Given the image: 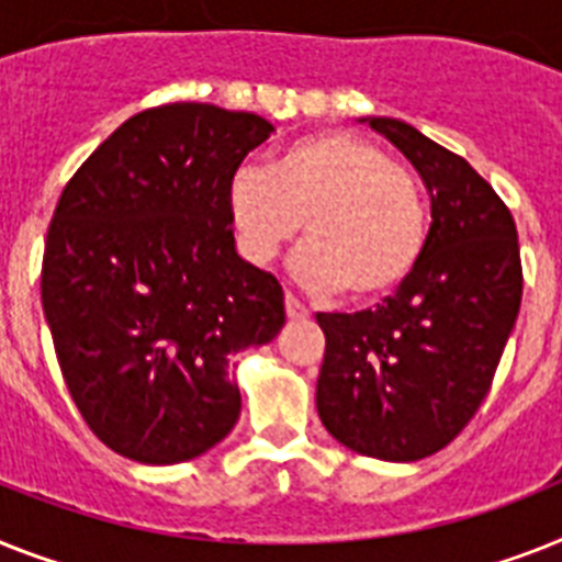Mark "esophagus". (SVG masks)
Here are the masks:
<instances>
[{"label":"esophagus","mask_w":562,"mask_h":562,"mask_svg":"<svg viewBox=\"0 0 562 562\" xmlns=\"http://www.w3.org/2000/svg\"><path fill=\"white\" fill-rule=\"evenodd\" d=\"M284 310H286V318H292V322H301V318H307V307L301 304L292 292H286L284 295Z\"/></svg>","instance_id":"1"}]
</instances>
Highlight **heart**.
I'll return each mask as SVG.
<instances>
[{
    "instance_id": "obj_1",
    "label": "heart",
    "mask_w": 562,
    "mask_h": 562,
    "mask_svg": "<svg viewBox=\"0 0 562 562\" xmlns=\"http://www.w3.org/2000/svg\"><path fill=\"white\" fill-rule=\"evenodd\" d=\"M226 215L252 267H270L304 226L310 244L292 261L295 278L322 295L347 290L356 304L405 284L428 240V203L414 171L350 132L301 137L270 169L238 166L226 183Z\"/></svg>"
}]
</instances>
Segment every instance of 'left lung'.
<instances>
[{"instance_id":"1","label":"left lung","mask_w":562,"mask_h":562,"mask_svg":"<svg viewBox=\"0 0 562 562\" xmlns=\"http://www.w3.org/2000/svg\"><path fill=\"white\" fill-rule=\"evenodd\" d=\"M419 171L430 229L414 276L384 304L318 313L315 407L338 442L416 462L442 451L488 396L522 299L517 226L468 160L393 117H364Z\"/></svg>"}]
</instances>
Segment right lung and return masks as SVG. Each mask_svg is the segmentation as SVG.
Listing matches in <instances>:
<instances>
[{"label": "right lung", "instance_id": "obj_1", "mask_svg": "<svg viewBox=\"0 0 562 562\" xmlns=\"http://www.w3.org/2000/svg\"><path fill=\"white\" fill-rule=\"evenodd\" d=\"M270 132L249 111L148 109L63 189L42 310L74 405L134 462L215 448L240 416L229 359L284 327V290L240 258L226 215L229 175Z\"/></svg>", "mask_w": 562, "mask_h": 562}]
</instances>
